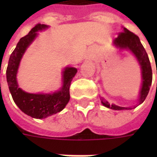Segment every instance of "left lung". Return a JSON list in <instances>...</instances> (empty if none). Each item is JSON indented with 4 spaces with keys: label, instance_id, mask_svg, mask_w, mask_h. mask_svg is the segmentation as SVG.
<instances>
[{
    "label": "left lung",
    "instance_id": "1",
    "mask_svg": "<svg viewBox=\"0 0 157 157\" xmlns=\"http://www.w3.org/2000/svg\"><path fill=\"white\" fill-rule=\"evenodd\" d=\"M113 44L121 49L123 48L129 49L135 55V57L140 62V65L141 67L142 80H143L140 96L139 99V104H140L145 101V99L148 95L150 86H151L152 82V70L147 53L140 41L138 36L135 34L134 33L128 31L127 29H124L123 32L118 33V38H116L113 40ZM101 102L103 106L109 109H114V110L130 109V108H124V107H119L115 104H110L107 100L102 98H101Z\"/></svg>",
    "mask_w": 157,
    "mask_h": 157
}]
</instances>
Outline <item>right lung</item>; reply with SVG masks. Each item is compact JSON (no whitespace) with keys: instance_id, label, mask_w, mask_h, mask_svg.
<instances>
[{"instance_id":"obj_1","label":"right lung","mask_w":157,"mask_h":157,"mask_svg":"<svg viewBox=\"0 0 157 157\" xmlns=\"http://www.w3.org/2000/svg\"><path fill=\"white\" fill-rule=\"evenodd\" d=\"M47 28L44 24H36L34 28L19 40L9 59L6 69V80L14 102L26 114L35 118H44L60 112L70 100V86L77 70L67 67L63 73V87L54 94H31L20 89L17 82L19 63L26 48L37 36V32Z\"/></svg>"}]
</instances>
